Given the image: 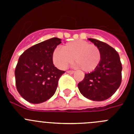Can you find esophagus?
I'll return each mask as SVG.
<instances>
[{
	"mask_svg": "<svg viewBox=\"0 0 134 134\" xmlns=\"http://www.w3.org/2000/svg\"><path fill=\"white\" fill-rule=\"evenodd\" d=\"M67 72L68 73V74H73V73L74 72V70H68L67 71Z\"/></svg>",
	"mask_w": 134,
	"mask_h": 134,
	"instance_id": "obj_1",
	"label": "esophagus"
}]
</instances>
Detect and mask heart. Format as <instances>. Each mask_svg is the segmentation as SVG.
I'll return each instance as SVG.
<instances>
[{
    "instance_id": "b5f03b06",
    "label": "heart",
    "mask_w": 134,
    "mask_h": 134,
    "mask_svg": "<svg viewBox=\"0 0 134 134\" xmlns=\"http://www.w3.org/2000/svg\"><path fill=\"white\" fill-rule=\"evenodd\" d=\"M74 62L81 70L90 72L97 68L101 60L99 48L83 40L68 42L62 48H57L53 51L52 60L55 66L65 69Z\"/></svg>"
}]
</instances>
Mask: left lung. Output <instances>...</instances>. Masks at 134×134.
<instances>
[{"label": "left lung", "mask_w": 134, "mask_h": 134, "mask_svg": "<svg viewBox=\"0 0 134 134\" xmlns=\"http://www.w3.org/2000/svg\"><path fill=\"white\" fill-rule=\"evenodd\" d=\"M88 40L99 48L101 60L94 71L85 74L78 87L86 98L101 101L111 97L120 86L122 66L119 54L114 48L95 39L88 38Z\"/></svg>", "instance_id": "left-lung-1"}]
</instances>
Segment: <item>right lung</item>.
<instances>
[{"label":"right lung","instance_id":"add662e5","mask_svg":"<svg viewBox=\"0 0 134 134\" xmlns=\"http://www.w3.org/2000/svg\"><path fill=\"white\" fill-rule=\"evenodd\" d=\"M61 39L53 37L35 44L20 55L15 70L17 91L31 103L46 101L54 94L65 71L53 64L52 53Z\"/></svg>","mask_w":134,"mask_h":134}]
</instances>
